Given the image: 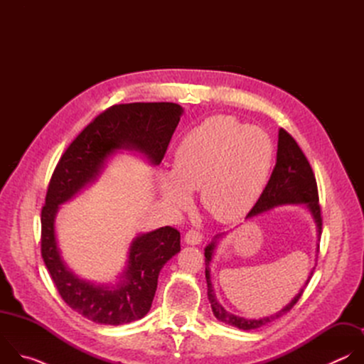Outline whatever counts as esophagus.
<instances>
[{"instance_id": "1", "label": "esophagus", "mask_w": 364, "mask_h": 364, "mask_svg": "<svg viewBox=\"0 0 364 364\" xmlns=\"http://www.w3.org/2000/svg\"><path fill=\"white\" fill-rule=\"evenodd\" d=\"M186 242L188 245H198L203 239V233L200 230H196V229H190L187 233H186Z\"/></svg>"}]
</instances>
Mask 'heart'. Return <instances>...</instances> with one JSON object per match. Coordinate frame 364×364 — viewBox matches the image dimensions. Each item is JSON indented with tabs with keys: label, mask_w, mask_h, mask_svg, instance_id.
<instances>
[{
	"label": "heart",
	"mask_w": 364,
	"mask_h": 364,
	"mask_svg": "<svg viewBox=\"0 0 364 364\" xmlns=\"http://www.w3.org/2000/svg\"><path fill=\"white\" fill-rule=\"evenodd\" d=\"M269 135L233 117H212L193 128L176 149L173 170L161 174L164 198L176 209L200 190L203 209L219 222L247 213L261 197L272 167Z\"/></svg>",
	"instance_id": "1"
}]
</instances>
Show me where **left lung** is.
<instances>
[{
	"instance_id": "8db88e82",
	"label": "left lung",
	"mask_w": 364,
	"mask_h": 364,
	"mask_svg": "<svg viewBox=\"0 0 364 364\" xmlns=\"http://www.w3.org/2000/svg\"><path fill=\"white\" fill-rule=\"evenodd\" d=\"M291 203H301L306 204L308 209L313 213L317 226H318V233L321 235L323 229V216H321V205H320V198H318V188H317V180L314 176L313 168H311L305 154L296 144V141L292 138V135L285 131L284 128L279 129V136H278V152H277V164L274 167V171L271 174V178L264 188L261 197L257 198L255 205L252 207V210L247 213L246 218H253L259 213L267 212L272 207L281 205V204H291ZM222 236L218 235L216 239ZM216 246V240H213L209 246L204 249V256H205V281H207V295H209V301L212 304V311L218 320L237 327L240 330H255L259 327H264L271 321L278 320L279 317L285 316L288 311L298 302L301 295L304 294V288L308 285L311 277H313V272L309 274L304 288L298 292V295L281 311H278L277 314L271 317H265L261 320H246L243 317L233 316L219 304L212 281H210V261H212V255Z\"/></svg>"
}]
</instances>
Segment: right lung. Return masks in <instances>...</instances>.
Returning a JSON list of instances; mask_svg holds the SVG:
<instances>
[{"instance_id": "obj_1", "label": "right lung", "mask_w": 364, "mask_h": 364, "mask_svg": "<svg viewBox=\"0 0 364 364\" xmlns=\"http://www.w3.org/2000/svg\"><path fill=\"white\" fill-rule=\"evenodd\" d=\"M181 112L173 102L112 105L72 141L51 174L41 207V257L63 301L93 323L119 326L148 313L161 268L181 249L180 232L166 226L138 236L121 284L95 287L75 277L60 259L55 237L59 205L96 178L105 160L119 148L138 149L151 163L160 164Z\"/></svg>"}]
</instances>
